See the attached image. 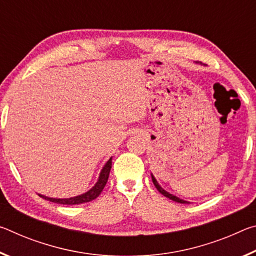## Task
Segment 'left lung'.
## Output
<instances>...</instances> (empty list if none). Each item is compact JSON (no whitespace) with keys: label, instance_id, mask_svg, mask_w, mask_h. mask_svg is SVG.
I'll list each match as a JSON object with an SVG mask.
<instances>
[{"label":"left lung","instance_id":"left-lung-1","mask_svg":"<svg viewBox=\"0 0 256 256\" xmlns=\"http://www.w3.org/2000/svg\"><path fill=\"white\" fill-rule=\"evenodd\" d=\"M151 178H152V182H154V186H156V188H157V190H159V192L162 194L164 196H166V198H170V200L175 201V202H178V203H190V202H188V201H184V200H182V198H180L172 196V194L168 193L167 190H164L162 188V186H160V185L158 184V182L156 180L154 175H151Z\"/></svg>","mask_w":256,"mask_h":256}]
</instances>
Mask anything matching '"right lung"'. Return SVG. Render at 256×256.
Wrapping results in <instances>:
<instances>
[{
	"instance_id": "right-lung-1",
	"label": "right lung",
	"mask_w": 256,
	"mask_h": 256,
	"mask_svg": "<svg viewBox=\"0 0 256 256\" xmlns=\"http://www.w3.org/2000/svg\"><path fill=\"white\" fill-rule=\"evenodd\" d=\"M110 168H112V158L108 160L105 166L102 167L100 175H99V178L97 180V183L94 184V188L92 190H89L88 192L81 194V196H78L74 198H54L42 196V194H40V196L45 198V200H47V201L58 203V204H66V206L81 204V203H86V202L92 201V200H94V198L99 196V194L102 192L104 188H105V185L108 180V176H110Z\"/></svg>"
}]
</instances>
